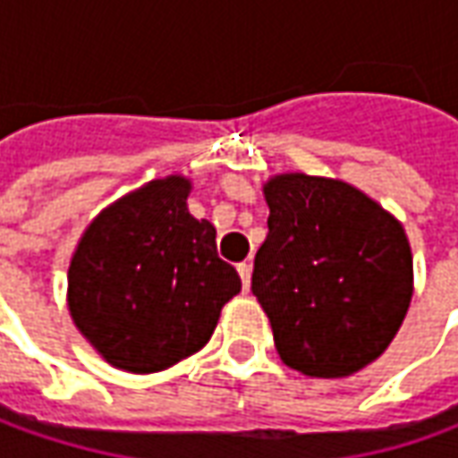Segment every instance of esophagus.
<instances>
[{
	"mask_svg": "<svg viewBox=\"0 0 458 458\" xmlns=\"http://www.w3.org/2000/svg\"><path fill=\"white\" fill-rule=\"evenodd\" d=\"M238 274H241V281H243V289L248 292V286H250V274H253V266H250V263H238Z\"/></svg>",
	"mask_w": 458,
	"mask_h": 458,
	"instance_id": "34e87169",
	"label": "esophagus"
}]
</instances>
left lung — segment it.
<instances>
[{"label":"left lung","instance_id":"obj_1","mask_svg":"<svg viewBox=\"0 0 458 458\" xmlns=\"http://www.w3.org/2000/svg\"><path fill=\"white\" fill-rule=\"evenodd\" d=\"M268 235L250 292L281 360L311 377H344L375 362L398 335L413 296L403 225L342 180L304 172L263 184Z\"/></svg>","mask_w":458,"mask_h":458}]
</instances>
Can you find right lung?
<instances>
[{"label": "right lung", "mask_w": 458, "mask_h": 458, "mask_svg": "<svg viewBox=\"0 0 458 458\" xmlns=\"http://www.w3.org/2000/svg\"><path fill=\"white\" fill-rule=\"evenodd\" d=\"M190 190L182 174L147 182L96 215L72 253V322L119 370L147 375L195 355L241 292L215 225L187 210Z\"/></svg>", "instance_id": "right-lung-1"}]
</instances>
